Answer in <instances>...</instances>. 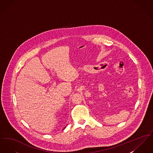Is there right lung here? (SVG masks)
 I'll list each match as a JSON object with an SVG mask.
<instances>
[{"instance_id":"1","label":"right lung","mask_w":153,"mask_h":153,"mask_svg":"<svg viewBox=\"0 0 153 153\" xmlns=\"http://www.w3.org/2000/svg\"><path fill=\"white\" fill-rule=\"evenodd\" d=\"M67 125H68V124H67ZM67 125H66V126H67ZM66 128V127H64V129H63V130H64V129H65V128Z\"/></svg>"}]
</instances>
